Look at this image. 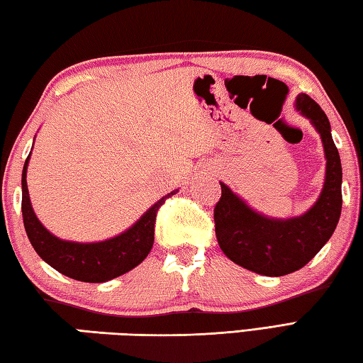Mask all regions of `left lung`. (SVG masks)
Instances as JSON below:
<instances>
[{
    "label": "left lung",
    "mask_w": 363,
    "mask_h": 363,
    "mask_svg": "<svg viewBox=\"0 0 363 363\" xmlns=\"http://www.w3.org/2000/svg\"><path fill=\"white\" fill-rule=\"evenodd\" d=\"M296 108L311 121L323 139L325 180L319 199L303 215L277 220L257 213L221 184L215 207L218 245L232 262L265 277H283L300 270L329 242L341 215V161L330 133V123L318 102L298 94Z\"/></svg>",
    "instance_id": "1"
}]
</instances>
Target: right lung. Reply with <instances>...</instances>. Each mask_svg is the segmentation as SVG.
<instances>
[{
  "label": "right lung",
  "instance_id": "obj_1",
  "mask_svg": "<svg viewBox=\"0 0 363 363\" xmlns=\"http://www.w3.org/2000/svg\"><path fill=\"white\" fill-rule=\"evenodd\" d=\"M28 161L30 155L22 172V215L26 235L43 261L77 281L106 283L133 270L148 256L155 242L156 213L164 201L175 194V191L161 197L140 216L138 223L117 237L94 243L67 242L50 234L34 213L26 184Z\"/></svg>",
  "mask_w": 363,
  "mask_h": 363
}]
</instances>
